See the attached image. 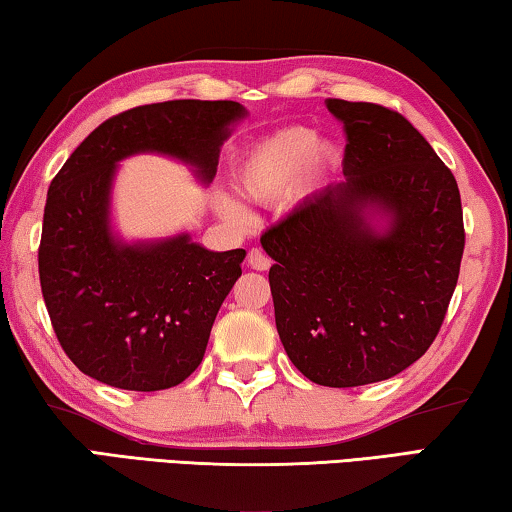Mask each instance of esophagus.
<instances>
[{
    "mask_svg": "<svg viewBox=\"0 0 512 512\" xmlns=\"http://www.w3.org/2000/svg\"><path fill=\"white\" fill-rule=\"evenodd\" d=\"M247 263H249V267L251 270H258V272H265V270H270V265H272V258L265 254L263 249H251L249 251V256H247Z\"/></svg>",
    "mask_w": 512,
    "mask_h": 512,
    "instance_id": "obj_1",
    "label": "esophagus"
}]
</instances>
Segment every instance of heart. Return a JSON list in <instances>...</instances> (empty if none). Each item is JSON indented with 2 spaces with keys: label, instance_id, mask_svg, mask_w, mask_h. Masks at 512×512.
<instances>
[{
  "label": "heart",
  "instance_id": "heart-1",
  "mask_svg": "<svg viewBox=\"0 0 512 512\" xmlns=\"http://www.w3.org/2000/svg\"><path fill=\"white\" fill-rule=\"evenodd\" d=\"M340 161L338 147L317 140L308 127H286L251 145L233 172V186L242 197L258 204H274L292 195L301 183L326 179ZM217 211L233 224H247V208L233 197H217Z\"/></svg>",
  "mask_w": 512,
  "mask_h": 512
}]
</instances>
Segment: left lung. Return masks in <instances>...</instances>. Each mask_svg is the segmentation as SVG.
Segmentation results:
<instances>
[{"label":"left lung","instance_id":"left-lung-1","mask_svg":"<svg viewBox=\"0 0 512 512\" xmlns=\"http://www.w3.org/2000/svg\"><path fill=\"white\" fill-rule=\"evenodd\" d=\"M345 124V181L261 236L276 331L317 385L404 372L445 320L465 249L458 183L404 115L326 99Z\"/></svg>","mask_w":512,"mask_h":512}]
</instances>
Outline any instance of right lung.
Wrapping results in <instances>:
<instances>
[{
  "mask_svg": "<svg viewBox=\"0 0 512 512\" xmlns=\"http://www.w3.org/2000/svg\"><path fill=\"white\" fill-rule=\"evenodd\" d=\"M247 115L238 102L136 106L99 124L47 190L40 288L63 351L83 374L122 390L174 388L197 370L245 249L211 251L188 233L122 242L111 229L117 163L165 154L211 183L220 147Z\"/></svg>",
  "mask_w": 512,
  "mask_h": 512,
  "instance_id": "1",
  "label": "right lung"
}]
</instances>
